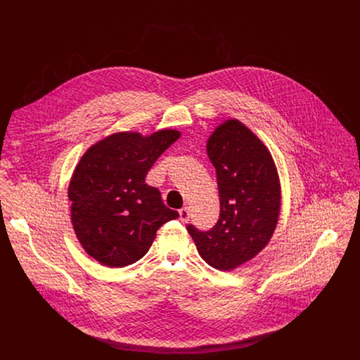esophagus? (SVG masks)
<instances>
[{
	"label": "esophagus",
	"mask_w": 360,
	"mask_h": 360,
	"mask_svg": "<svg viewBox=\"0 0 360 360\" xmlns=\"http://www.w3.org/2000/svg\"><path fill=\"white\" fill-rule=\"evenodd\" d=\"M189 210L185 207V208H182V210H179V219H181V222H184V224H186L188 221H189Z\"/></svg>",
	"instance_id": "1"
}]
</instances>
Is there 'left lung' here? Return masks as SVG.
<instances>
[{
    "label": "left lung",
    "instance_id": "8db88e82",
    "mask_svg": "<svg viewBox=\"0 0 360 360\" xmlns=\"http://www.w3.org/2000/svg\"><path fill=\"white\" fill-rule=\"evenodd\" d=\"M217 169L221 214L200 232L188 225L200 258L218 271H233L269 243L281 214V182L268 146L239 120L219 124L207 142Z\"/></svg>",
    "mask_w": 360,
    "mask_h": 360
}]
</instances>
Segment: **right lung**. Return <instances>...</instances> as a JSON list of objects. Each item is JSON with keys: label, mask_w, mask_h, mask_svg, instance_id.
Here are the masks:
<instances>
[{"label": "right lung", "mask_w": 360, "mask_h": 360, "mask_svg": "<svg viewBox=\"0 0 360 360\" xmlns=\"http://www.w3.org/2000/svg\"><path fill=\"white\" fill-rule=\"evenodd\" d=\"M179 136L176 129L115 132L81 157L68 186L71 222L85 252L101 265L135 264L157 231L179 217L157 188L145 184L150 167Z\"/></svg>", "instance_id": "add662e5"}]
</instances>
